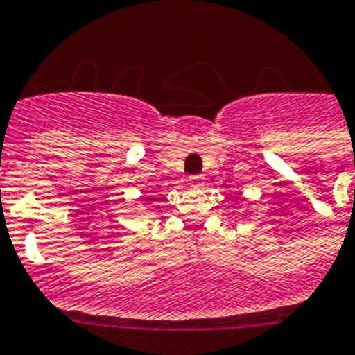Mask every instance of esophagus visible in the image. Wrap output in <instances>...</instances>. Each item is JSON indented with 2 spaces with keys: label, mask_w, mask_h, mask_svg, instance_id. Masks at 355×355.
Listing matches in <instances>:
<instances>
[{
  "label": "esophagus",
  "mask_w": 355,
  "mask_h": 355,
  "mask_svg": "<svg viewBox=\"0 0 355 355\" xmlns=\"http://www.w3.org/2000/svg\"><path fill=\"white\" fill-rule=\"evenodd\" d=\"M202 184H204L202 175H191V177H189V186L191 187H200Z\"/></svg>",
  "instance_id": "1"
}]
</instances>
